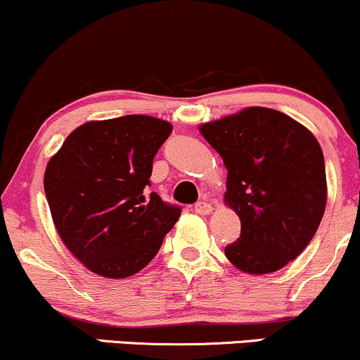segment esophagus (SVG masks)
<instances>
[{"instance_id": "1", "label": "esophagus", "mask_w": 360, "mask_h": 360, "mask_svg": "<svg viewBox=\"0 0 360 360\" xmlns=\"http://www.w3.org/2000/svg\"><path fill=\"white\" fill-rule=\"evenodd\" d=\"M194 212H196L198 214H210L213 212V206L210 203H206V201H200V203L194 205Z\"/></svg>"}]
</instances>
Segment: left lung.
Instances as JSON below:
<instances>
[{
	"instance_id": "left-lung-1",
	"label": "left lung",
	"mask_w": 360,
	"mask_h": 360,
	"mask_svg": "<svg viewBox=\"0 0 360 360\" xmlns=\"http://www.w3.org/2000/svg\"><path fill=\"white\" fill-rule=\"evenodd\" d=\"M200 131L223 159V200L240 218L226 259L247 274L283 269L307 249L325 213V159L315 135L264 106L203 123Z\"/></svg>"
}]
</instances>
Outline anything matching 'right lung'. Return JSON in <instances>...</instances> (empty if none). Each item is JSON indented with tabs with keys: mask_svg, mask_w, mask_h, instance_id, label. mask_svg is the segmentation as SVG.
Segmentation results:
<instances>
[{
	"mask_svg": "<svg viewBox=\"0 0 360 360\" xmlns=\"http://www.w3.org/2000/svg\"><path fill=\"white\" fill-rule=\"evenodd\" d=\"M147 115L86 122L49 160L44 189L60 240L94 274L122 279L155 257L181 210L150 184L152 162L171 135Z\"/></svg>",
	"mask_w": 360,
	"mask_h": 360,
	"instance_id": "1",
	"label": "right lung"
}]
</instances>
